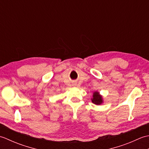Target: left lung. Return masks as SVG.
I'll return each instance as SVG.
<instances>
[{
    "mask_svg": "<svg viewBox=\"0 0 149 149\" xmlns=\"http://www.w3.org/2000/svg\"><path fill=\"white\" fill-rule=\"evenodd\" d=\"M91 101H92L93 104H97V105H100L103 102L102 96L97 91H95V92L93 93V99H91Z\"/></svg>",
    "mask_w": 149,
    "mask_h": 149,
    "instance_id": "1",
    "label": "left lung"
}]
</instances>
